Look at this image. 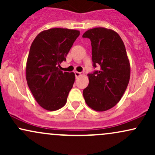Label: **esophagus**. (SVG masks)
Listing matches in <instances>:
<instances>
[{"label":"esophagus","instance_id":"obj_1","mask_svg":"<svg viewBox=\"0 0 155 155\" xmlns=\"http://www.w3.org/2000/svg\"><path fill=\"white\" fill-rule=\"evenodd\" d=\"M74 74H75V76H76V78L79 77V76L81 75V73L78 72V71H75V72H74Z\"/></svg>","mask_w":155,"mask_h":155}]
</instances>
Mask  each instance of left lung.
<instances>
[{"mask_svg": "<svg viewBox=\"0 0 155 155\" xmlns=\"http://www.w3.org/2000/svg\"><path fill=\"white\" fill-rule=\"evenodd\" d=\"M82 37L91 41L93 66L100 65V70L87 74L84 98L92 109L107 111L119 103L129 83L130 65L125 47L118 33L108 28L90 29Z\"/></svg>", "mask_w": 155, "mask_h": 155, "instance_id": "left-lung-1", "label": "left lung"}]
</instances>
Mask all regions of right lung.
<instances>
[{
	"instance_id": "1",
	"label": "right lung",
	"mask_w": 155,
	"mask_h": 155,
	"mask_svg": "<svg viewBox=\"0 0 155 155\" xmlns=\"http://www.w3.org/2000/svg\"><path fill=\"white\" fill-rule=\"evenodd\" d=\"M79 34L77 30L51 28L39 33L31 44L26 63L27 83L44 109L56 111L66 104L75 74L63 72L59 67Z\"/></svg>"
}]
</instances>
